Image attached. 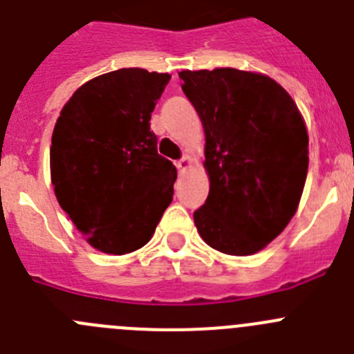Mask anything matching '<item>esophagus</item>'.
Instances as JSON below:
<instances>
[{
    "instance_id": "esophagus-1",
    "label": "esophagus",
    "mask_w": 354,
    "mask_h": 354,
    "mask_svg": "<svg viewBox=\"0 0 354 354\" xmlns=\"http://www.w3.org/2000/svg\"><path fill=\"white\" fill-rule=\"evenodd\" d=\"M175 167L179 168V171H184L186 168L191 167V158L186 154V156H183L179 161H177V163H175Z\"/></svg>"
}]
</instances>
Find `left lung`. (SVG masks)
Returning a JSON list of instances; mask_svg holds the SVG:
<instances>
[{"instance_id":"obj_1","label":"left lung","mask_w":354,"mask_h":354,"mask_svg":"<svg viewBox=\"0 0 354 354\" xmlns=\"http://www.w3.org/2000/svg\"><path fill=\"white\" fill-rule=\"evenodd\" d=\"M205 130L208 198L194 212L207 245L252 255L287 227L309 163L306 123L287 90L261 73L180 71Z\"/></svg>"}]
</instances>
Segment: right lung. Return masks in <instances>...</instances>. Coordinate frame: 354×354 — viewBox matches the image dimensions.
I'll list each match as a JSON object with an SVG mask.
<instances>
[{"label": "right lung", "instance_id": "1", "mask_svg": "<svg viewBox=\"0 0 354 354\" xmlns=\"http://www.w3.org/2000/svg\"><path fill=\"white\" fill-rule=\"evenodd\" d=\"M170 74L139 67L100 74L57 118L50 174L62 210L104 254L147 243L174 198L177 170L158 154L151 113Z\"/></svg>", "mask_w": 354, "mask_h": 354}]
</instances>
